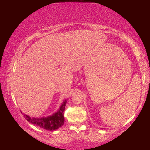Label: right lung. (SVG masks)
<instances>
[{
    "label": "right lung",
    "instance_id": "obj_1",
    "mask_svg": "<svg viewBox=\"0 0 150 150\" xmlns=\"http://www.w3.org/2000/svg\"><path fill=\"white\" fill-rule=\"evenodd\" d=\"M67 103V100H65L63 103L62 106H60L57 112L54 113L52 116L48 117H43L40 118H31L29 116L25 115V118L30 122L34 124V125L40 127V128H44L46 130L54 131L57 130L61 126H62L64 124V116H63V112L65 110V107Z\"/></svg>",
    "mask_w": 150,
    "mask_h": 150
}]
</instances>
